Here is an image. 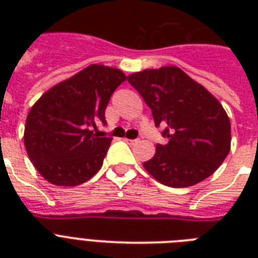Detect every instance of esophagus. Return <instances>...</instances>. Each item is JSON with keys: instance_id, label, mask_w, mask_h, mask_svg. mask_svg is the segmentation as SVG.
I'll return each mask as SVG.
<instances>
[{"instance_id": "esophagus-1", "label": "esophagus", "mask_w": 258, "mask_h": 258, "mask_svg": "<svg viewBox=\"0 0 258 258\" xmlns=\"http://www.w3.org/2000/svg\"><path fill=\"white\" fill-rule=\"evenodd\" d=\"M124 141L127 142L128 145H135V143L138 142V139H124Z\"/></svg>"}]
</instances>
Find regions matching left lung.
Segmentation results:
<instances>
[{
  "label": "left lung",
  "mask_w": 258,
  "mask_h": 258,
  "mask_svg": "<svg viewBox=\"0 0 258 258\" xmlns=\"http://www.w3.org/2000/svg\"><path fill=\"white\" fill-rule=\"evenodd\" d=\"M127 80L169 139L157 145L145 169L170 187H187L212 175L228 157L232 141L230 120L220 101L176 67L145 70Z\"/></svg>",
  "instance_id": "1"
}]
</instances>
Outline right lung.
<instances>
[{
  "label": "right lung",
  "mask_w": 258,
  "mask_h": 258,
  "mask_svg": "<svg viewBox=\"0 0 258 258\" xmlns=\"http://www.w3.org/2000/svg\"><path fill=\"white\" fill-rule=\"evenodd\" d=\"M124 80L120 70L92 64L34 103L24 143L30 162L48 182L78 186L100 170L112 138L100 137L93 128L107 124L105 108Z\"/></svg>",
  "instance_id": "add662e5"
}]
</instances>
